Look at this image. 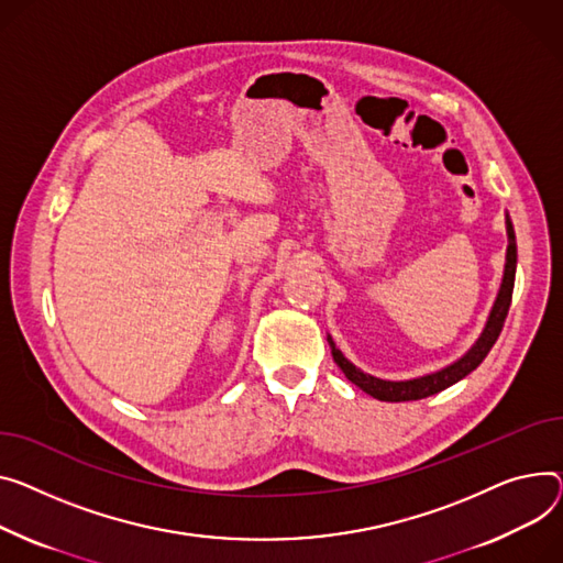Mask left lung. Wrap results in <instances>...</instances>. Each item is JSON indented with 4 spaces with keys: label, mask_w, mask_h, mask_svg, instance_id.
Returning a JSON list of instances; mask_svg holds the SVG:
<instances>
[{
    "label": "left lung",
    "mask_w": 563,
    "mask_h": 563,
    "mask_svg": "<svg viewBox=\"0 0 563 563\" xmlns=\"http://www.w3.org/2000/svg\"><path fill=\"white\" fill-rule=\"evenodd\" d=\"M507 235H509V246H507V265H505V278H503V285H500V291H498V298L494 303V310L489 314V321H486V328L484 332L479 334V340L475 342V346L464 355L460 357L455 364L445 366L437 373H430V376H423V378H415V380H405V383H391V380H380V378H373V376H366L364 371H360L357 366H353L344 355L342 351L334 346V342L328 336L330 342V349H332V357L336 362V366H340L344 371V376L357 385L362 391H366L368 396L378 398V400H387V402H405V400H421V398H428L432 394H439L443 389H448L451 385L460 383L462 378H466L471 371H475L482 360L489 355V351L494 349L498 334L505 325V319H507V312H509V306H511V294H514V278H516V235H514V227L511 221L507 219Z\"/></svg>",
    "instance_id": "8db88e82"
}]
</instances>
